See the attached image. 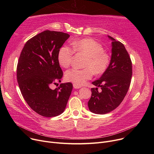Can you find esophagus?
Here are the masks:
<instances>
[{
	"instance_id": "obj_1",
	"label": "esophagus",
	"mask_w": 154,
	"mask_h": 154,
	"mask_svg": "<svg viewBox=\"0 0 154 154\" xmlns=\"http://www.w3.org/2000/svg\"><path fill=\"white\" fill-rule=\"evenodd\" d=\"M73 87H74V88H81V86L75 84H73Z\"/></svg>"
}]
</instances>
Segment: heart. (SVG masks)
<instances>
[{
	"label": "heart",
	"mask_w": 154,
	"mask_h": 154,
	"mask_svg": "<svg viewBox=\"0 0 154 154\" xmlns=\"http://www.w3.org/2000/svg\"><path fill=\"white\" fill-rule=\"evenodd\" d=\"M73 49L68 46L62 47L58 52L57 59L60 66L69 67L72 63L74 52L85 56L83 69H72L65 74V79L78 85L84 84L91 79L93 74L100 75L109 68L110 63V55L104 51L100 43L92 38H83L72 43Z\"/></svg>",
	"instance_id": "heart-1"
}]
</instances>
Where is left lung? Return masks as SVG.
Wrapping results in <instances>:
<instances>
[{"label":"left lung","instance_id":"obj_1","mask_svg":"<svg viewBox=\"0 0 154 154\" xmlns=\"http://www.w3.org/2000/svg\"><path fill=\"white\" fill-rule=\"evenodd\" d=\"M112 57L109 68L100 79L92 82V96L88 102L89 110L97 114H106L116 109L125 97L131 82L132 66L124 44L110 36ZM101 92L98 91V87Z\"/></svg>","mask_w":154,"mask_h":154}]
</instances>
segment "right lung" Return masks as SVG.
Instances as JSON below:
<instances>
[{"mask_svg": "<svg viewBox=\"0 0 154 154\" xmlns=\"http://www.w3.org/2000/svg\"><path fill=\"white\" fill-rule=\"evenodd\" d=\"M69 37L62 32L45 30L27 40L19 57L17 79L21 94L29 107L43 117L61 114L72 90L70 82L51 88L63 76L57 55Z\"/></svg>", "mask_w": 154, "mask_h": 154, "instance_id": "right-lung-1", "label": "right lung"}]
</instances>
